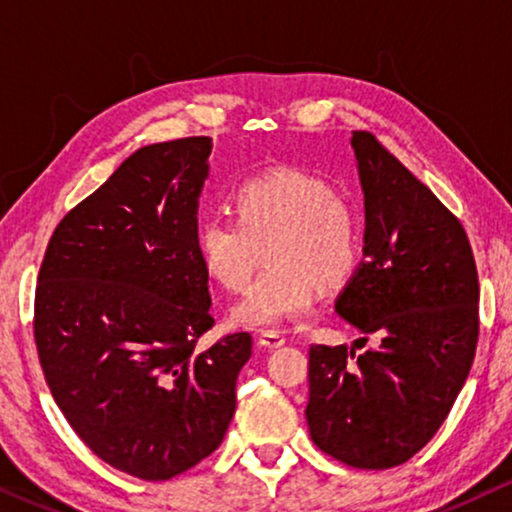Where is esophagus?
<instances>
[{"mask_svg": "<svg viewBox=\"0 0 512 512\" xmlns=\"http://www.w3.org/2000/svg\"><path fill=\"white\" fill-rule=\"evenodd\" d=\"M284 338L279 333H261L258 335V345L265 347V349H279L284 345Z\"/></svg>", "mask_w": 512, "mask_h": 512, "instance_id": "esophagus-1", "label": "esophagus"}]
</instances>
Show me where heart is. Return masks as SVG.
Masks as SVG:
<instances>
[{
  "instance_id": "heart-1",
  "label": "heart",
  "mask_w": 512,
  "mask_h": 512,
  "mask_svg": "<svg viewBox=\"0 0 512 512\" xmlns=\"http://www.w3.org/2000/svg\"><path fill=\"white\" fill-rule=\"evenodd\" d=\"M230 212L233 221L205 216L195 223V254L216 284L240 291L268 244L263 261L270 270L230 310L237 326L277 331L310 317L317 284L342 289L359 270L361 223L319 177L277 170L247 179L230 193Z\"/></svg>"
}]
</instances>
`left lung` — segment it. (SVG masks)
Here are the masks:
<instances>
[{
  "instance_id": "left-lung-1",
  "label": "left lung",
  "mask_w": 512,
  "mask_h": 512,
  "mask_svg": "<svg viewBox=\"0 0 512 512\" xmlns=\"http://www.w3.org/2000/svg\"><path fill=\"white\" fill-rule=\"evenodd\" d=\"M366 209L363 263L335 312L377 347H310L314 445L354 468H391L450 415L478 345L480 284L466 230L370 132H352Z\"/></svg>"
}]
</instances>
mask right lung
<instances>
[{
  "label": "right lung",
  "instance_id": "1",
  "mask_svg": "<svg viewBox=\"0 0 512 512\" xmlns=\"http://www.w3.org/2000/svg\"><path fill=\"white\" fill-rule=\"evenodd\" d=\"M212 139L142 146L58 223L34 296L48 389L102 461L170 480L209 457L235 415L251 335L209 349L207 272L195 254Z\"/></svg>",
  "mask_w": 512,
  "mask_h": 512
}]
</instances>
